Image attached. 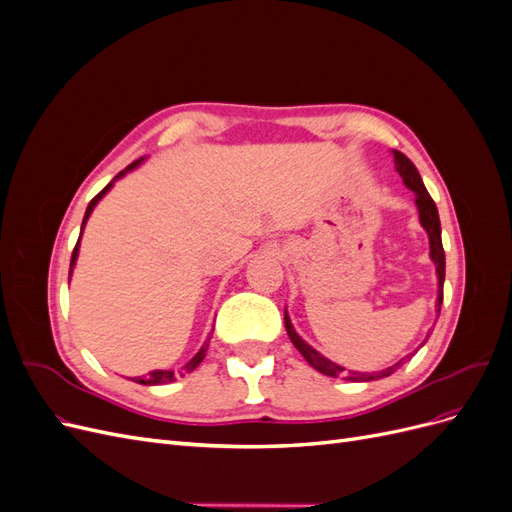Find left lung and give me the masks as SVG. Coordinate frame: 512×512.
Wrapping results in <instances>:
<instances>
[{
	"mask_svg": "<svg viewBox=\"0 0 512 512\" xmlns=\"http://www.w3.org/2000/svg\"><path fill=\"white\" fill-rule=\"evenodd\" d=\"M395 166L399 170L401 179H404V183L408 185V188L414 192L416 196V207H418V218H421V224L423 228L427 230L429 235V245H431V260L436 262V269H438V280H440V294H438V312H440V305H442V284H444V267H446V260H444V247H442V228H440V215H438V207L436 203H433V198L429 196L427 188L423 185V179L421 175H418L416 166L404 156L401 151H395ZM284 324H286V331H288V337L290 342L294 344V348H297L303 359L312 365L314 369H318L320 374L324 376H331V378H344V380H350V382H369V380H378V378H386L391 376L393 371H397V367L404 363L399 361L397 365L384 369V371H374V374H359V371H346V367L342 365H335L333 361L324 359V356L320 352H316L312 346H307L303 339L294 333L292 324H290V318L288 314H284Z\"/></svg>",
	"mask_w": 512,
	"mask_h": 512,
	"instance_id": "8db88e82",
	"label": "left lung"
}]
</instances>
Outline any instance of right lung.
I'll use <instances>...</instances> for the list:
<instances>
[{"label":"right lung","mask_w":512,"mask_h":512,"mask_svg":"<svg viewBox=\"0 0 512 512\" xmlns=\"http://www.w3.org/2000/svg\"><path fill=\"white\" fill-rule=\"evenodd\" d=\"M138 164V160L136 162H132L126 170H132L134 166ZM126 170H123V173H126ZM123 173H119L117 177H121ZM111 185H113V181L111 183H108L106 185V188L100 192V194H96L94 198H91V203H89V207H87V211H85V218H83V226H85V222H87V218H89V213L91 211H94V207L98 205V200L108 192V190H111ZM81 235H83V228H81ZM81 239V237H79ZM76 254H79V241H76V245H74V252H72V260H70V273H72V265H74V260H76ZM205 354H207V344L203 346V348H200L198 350V354L194 356V359L188 363V365H185L183 367V374H188V371H192V369H196L198 365H200V361H203L205 359ZM179 374H181V371H179ZM181 374V376H183ZM175 380V371H166V369H156V371H149V374L145 376V378H138V380H134V382H141V384H166V382H173Z\"/></svg>","instance_id":"add662e5"}]
</instances>
